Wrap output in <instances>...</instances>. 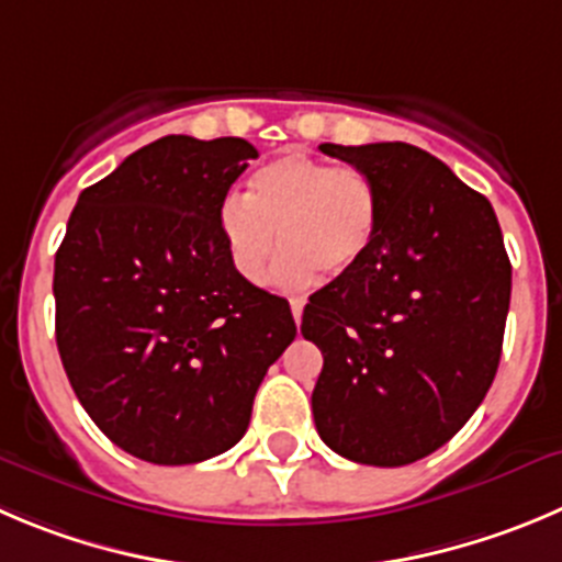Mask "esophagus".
<instances>
[{
  "label": "esophagus",
  "mask_w": 562,
  "mask_h": 562,
  "mask_svg": "<svg viewBox=\"0 0 562 562\" xmlns=\"http://www.w3.org/2000/svg\"><path fill=\"white\" fill-rule=\"evenodd\" d=\"M290 306H292V317H295V323L301 325V317H303V306H306V297H301V295L290 297Z\"/></svg>",
  "instance_id": "34e87169"
}]
</instances>
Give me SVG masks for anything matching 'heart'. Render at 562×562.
I'll use <instances>...</instances> for the list:
<instances>
[{"label": "heart", "mask_w": 562, "mask_h": 562, "mask_svg": "<svg viewBox=\"0 0 562 562\" xmlns=\"http://www.w3.org/2000/svg\"><path fill=\"white\" fill-rule=\"evenodd\" d=\"M381 190L367 170L286 151L261 165L248 181V195L223 198L221 234L237 272L259 281L278 248L270 281L306 286L319 270L345 276L372 254L381 234Z\"/></svg>", "instance_id": "obj_1"}]
</instances>
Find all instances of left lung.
I'll return each mask as SVG.
<instances>
[{
	"instance_id": "8db88e82",
	"label": "left lung",
	"mask_w": 562,
	"mask_h": 562,
	"mask_svg": "<svg viewBox=\"0 0 562 562\" xmlns=\"http://www.w3.org/2000/svg\"><path fill=\"white\" fill-rule=\"evenodd\" d=\"M319 151L375 179L383 221L356 270L303 308L323 350L312 392L319 438L367 467H405L445 447L499 367L510 259L488 198L408 143Z\"/></svg>"
}]
</instances>
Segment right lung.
I'll return each mask as SVG.
<instances>
[{
	"label": "right lung",
	"instance_id": "obj_1",
	"mask_svg": "<svg viewBox=\"0 0 562 562\" xmlns=\"http://www.w3.org/2000/svg\"><path fill=\"white\" fill-rule=\"evenodd\" d=\"M243 137L168 135L82 190L55 256V334L90 419L130 456L206 461L245 436L259 383L297 328L237 272L221 204Z\"/></svg>",
	"mask_w": 562,
	"mask_h": 562
}]
</instances>
